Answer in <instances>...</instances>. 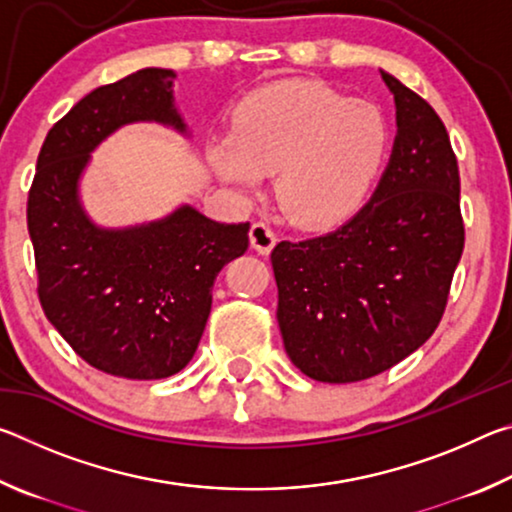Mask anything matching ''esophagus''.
<instances>
[{"mask_svg":"<svg viewBox=\"0 0 512 512\" xmlns=\"http://www.w3.org/2000/svg\"><path fill=\"white\" fill-rule=\"evenodd\" d=\"M250 246H253L257 253L268 255L275 246V232L268 223L257 221L250 225Z\"/></svg>","mask_w":512,"mask_h":512,"instance_id":"1","label":"esophagus"}]
</instances>
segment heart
<instances>
[{"label":"heart","instance_id":"obj_1","mask_svg":"<svg viewBox=\"0 0 512 512\" xmlns=\"http://www.w3.org/2000/svg\"><path fill=\"white\" fill-rule=\"evenodd\" d=\"M391 128L375 103L318 81H284L250 94L232 135L210 142L216 176L255 187L275 173V201L293 223L320 228L366 201L386 160Z\"/></svg>","mask_w":512,"mask_h":512}]
</instances>
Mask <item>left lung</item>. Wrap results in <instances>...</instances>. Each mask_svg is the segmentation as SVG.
<instances>
[{
  "label": "left lung",
  "instance_id": "1",
  "mask_svg": "<svg viewBox=\"0 0 512 512\" xmlns=\"http://www.w3.org/2000/svg\"><path fill=\"white\" fill-rule=\"evenodd\" d=\"M397 135L370 201L320 237L280 241L277 323L293 366L327 384L375 377L438 327L463 255L461 178L445 124L381 69Z\"/></svg>",
  "mask_w": 512,
  "mask_h": 512
}]
</instances>
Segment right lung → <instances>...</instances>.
Returning a JSON list of instances; mask_svg holds the SVG:
<instances>
[{"label":"right lung","instance_id":"obj_1","mask_svg":"<svg viewBox=\"0 0 512 512\" xmlns=\"http://www.w3.org/2000/svg\"><path fill=\"white\" fill-rule=\"evenodd\" d=\"M173 79V69L146 67L83 97L47 133L29 192L45 316L81 359L126 379H164L192 361L216 275L248 248V223L212 221L192 205L101 228L81 203L90 153L121 126L158 121L189 135Z\"/></svg>","mask_w":512,"mask_h":512}]
</instances>
